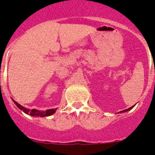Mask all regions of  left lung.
<instances>
[{
	"label": "left lung",
	"mask_w": 155,
	"mask_h": 155,
	"mask_svg": "<svg viewBox=\"0 0 155 155\" xmlns=\"http://www.w3.org/2000/svg\"><path fill=\"white\" fill-rule=\"evenodd\" d=\"M134 106H135V105L132 106V107H130V108H127V109H126V110H122V111H120V112H119V113H124V112H126V111H128V110H131V109H132V108H133V107H134Z\"/></svg>",
	"instance_id": "left-lung-1"
}]
</instances>
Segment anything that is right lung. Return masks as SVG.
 <instances>
[{"label": "right lung", "instance_id": "right-lung-1", "mask_svg": "<svg viewBox=\"0 0 155 155\" xmlns=\"http://www.w3.org/2000/svg\"><path fill=\"white\" fill-rule=\"evenodd\" d=\"M12 101H13L14 103L18 107L19 109H20V110L23 111V112L26 114H30L31 116H40V117H45V116H51L52 114H55V110H56L57 109V108L49 109V110H47L45 111L39 110H36V109H32V110H30V109L25 108V107H24L23 106H22L19 103H17L16 101L14 100L13 99H12Z\"/></svg>", "mask_w": 155, "mask_h": 155}]
</instances>
